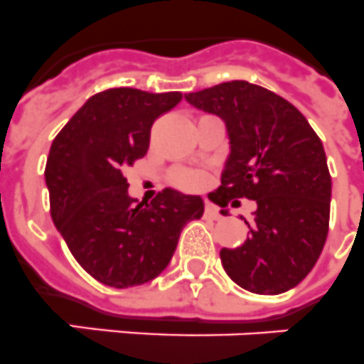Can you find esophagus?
Listing matches in <instances>:
<instances>
[{"instance_id":"obj_1","label":"esophagus","mask_w":364,"mask_h":364,"mask_svg":"<svg viewBox=\"0 0 364 364\" xmlns=\"http://www.w3.org/2000/svg\"><path fill=\"white\" fill-rule=\"evenodd\" d=\"M205 215L209 216V218H213V220H218L220 218L218 207L213 205V203H209V201H207V203H205Z\"/></svg>"}]
</instances>
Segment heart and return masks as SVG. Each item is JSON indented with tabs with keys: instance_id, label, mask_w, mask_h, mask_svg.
<instances>
[{
	"instance_id": "heart-1",
	"label": "heart",
	"mask_w": 364,
	"mask_h": 364,
	"mask_svg": "<svg viewBox=\"0 0 364 364\" xmlns=\"http://www.w3.org/2000/svg\"><path fill=\"white\" fill-rule=\"evenodd\" d=\"M181 183L188 188H198L203 185V176H200V173H187V176L181 177Z\"/></svg>"
}]
</instances>
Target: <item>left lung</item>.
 Instances as JSON below:
<instances>
[{
  "instance_id": "obj_1",
  "label": "left lung",
  "mask_w": 364,
  "mask_h": 364,
  "mask_svg": "<svg viewBox=\"0 0 364 364\" xmlns=\"http://www.w3.org/2000/svg\"><path fill=\"white\" fill-rule=\"evenodd\" d=\"M192 107L225 124L229 154L216 205L255 200L250 237L222 248L228 276L255 294L294 289L318 261L329 229L331 176L322 140L292 103L248 81L185 94ZM228 215V210H220Z\"/></svg>"
}]
</instances>
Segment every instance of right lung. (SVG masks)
<instances>
[{
	"label": "right lung",
	"instance_id": "add662e5",
	"mask_svg": "<svg viewBox=\"0 0 364 364\" xmlns=\"http://www.w3.org/2000/svg\"><path fill=\"white\" fill-rule=\"evenodd\" d=\"M181 92L109 88L88 97L55 136L46 163L51 218L75 261L103 285H144L168 267L203 200L164 188L151 203L129 196L125 168L144 157L155 118Z\"/></svg>",
	"mask_w": 364,
	"mask_h": 364
}]
</instances>
